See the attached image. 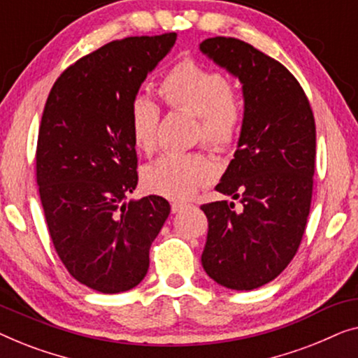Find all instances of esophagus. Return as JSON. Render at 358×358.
<instances>
[{
    "label": "esophagus",
    "instance_id": "esophagus-1",
    "mask_svg": "<svg viewBox=\"0 0 358 358\" xmlns=\"http://www.w3.org/2000/svg\"><path fill=\"white\" fill-rule=\"evenodd\" d=\"M188 206H189V204L180 203V201H175V203H172V213H173V214H178V213H181V210H183V209L188 208Z\"/></svg>",
    "mask_w": 358,
    "mask_h": 358
}]
</instances>
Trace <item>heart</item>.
I'll list each match as a JSON object with an SVG mask.
<instances>
[{
    "mask_svg": "<svg viewBox=\"0 0 358 358\" xmlns=\"http://www.w3.org/2000/svg\"><path fill=\"white\" fill-rule=\"evenodd\" d=\"M160 97L173 110L198 118L196 136L217 150H225L238 138L241 103L229 87L222 74L183 59L175 64L159 85ZM160 110L148 97L133 100L129 108V127L133 143L139 150L150 154L157 144ZM217 175L213 160L201 152L167 154L148 165L143 172V185L149 193L170 199H188Z\"/></svg>",
    "mask_w": 358,
    "mask_h": 358,
    "instance_id": "b5f03b06",
    "label": "heart"
}]
</instances>
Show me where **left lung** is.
Instances as JSON below:
<instances>
[{"label": "left lung", "instance_id": "1", "mask_svg": "<svg viewBox=\"0 0 358 358\" xmlns=\"http://www.w3.org/2000/svg\"><path fill=\"white\" fill-rule=\"evenodd\" d=\"M201 53L241 84L243 120L234 159L215 186L240 198L203 204L206 274L231 290L268 284L294 258L313 191L316 128L310 102L289 69L238 38L213 37Z\"/></svg>", "mask_w": 358, "mask_h": 358}]
</instances>
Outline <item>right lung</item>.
Instances as JSON below:
<instances>
[{"mask_svg": "<svg viewBox=\"0 0 358 358\" xmlns=\"http://www.w3.org/2000/svg\"><path fill=\"white\" fill-rule=\"evenodd\" d=\"M177 34L128 37L78 59L53 84L37 141V185L55 250L69 274L102 294L145 278L149 248L170 214L138 185L129 108Z\"/></svg>", "mask_w": 358, "mask_h": 358, "instance_id": "obj_1", "label": "right lung"}]
</instances>
